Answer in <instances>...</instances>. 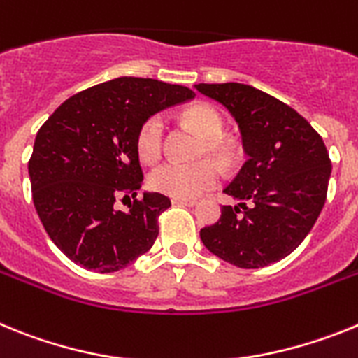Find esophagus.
Masks as SVG:
<instances>
[{"instance_id":"esophagus-1","label":"esophagus","mask_w":358,"mask_h":358,"mask_svg":"<svg viewBox=\"0 0 358 358\" xmlns=\"http://www.w3.org/2000/svg\"><path fill=\"white\" fill-rule=\"evenodd\" d=\"M173 205H187V207H194L198 203L196 198H173Z\"/></svg>"}]
</instances>
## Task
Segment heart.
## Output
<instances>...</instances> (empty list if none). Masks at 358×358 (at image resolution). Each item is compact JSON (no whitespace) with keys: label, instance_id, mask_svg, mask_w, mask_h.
<instances>
[{"label":"heart","instance_id":"heart-1","mask_svg":"<svg viewBox=\"0 0 358 358\" xmlns=\"http://www.w3.org/2000/svg\"><path fill=\"white\" fill-rule=\"evenodd\" d=\"M183 120L205 136L200 155H209L220 162L232 157V145L222 138L223 117L209 104L191 106L183 111ZM136 155L145 164L157 160L164 148V120L160 115H151L141 124L135 136ZM220 182V169L209 160L194 164L164 162L149 175V185L157 192L173 198H196Z\"/></svg>","mask_w":358,"mask_h":358}]
</instances>
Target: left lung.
<instances>
[{
    "label": "left lung",
    "instance_id": "8db88e82",
    "mask_svg": "<svg viewBox=\"0 0 358 358\" xmlns=\"http://www.w3.org/2000/svg\"><path fill=\"white\" fill-rule=\"evenodd\" d=\"M194 88L231 111L243 135L247 162L225 194L216 223L200 238L214 256L239 268H259L303 243L321 214L331 160L321 135L290 106L238 83Z\"/></svg>",
    "mask_w": 358,
    "mask_h": 358
}]
</instances>
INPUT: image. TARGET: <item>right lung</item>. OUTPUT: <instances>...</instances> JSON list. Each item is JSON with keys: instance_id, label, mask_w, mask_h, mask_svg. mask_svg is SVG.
Instances as JSON below:
<instances>
[{"instance_id": "add662e5", "label": "right lung", "mask_w": 358, "mask_h": 358, "mask_svg": "<svg viewBox=\"0 0 358 358\" xmlns=\"http://www.w3.org/2000/svg\"><path fill=\"white\" fill-rule=\"evenodd\" d=\"M185 86L119 77L71 95L39 127L29 160L32 200L46 234L77 265L117 272L153 247L171 207L144 182L135 136L157 111L191 101ZM131 196L127 213L114 209Z\"/></svg>"}]
</instances>
